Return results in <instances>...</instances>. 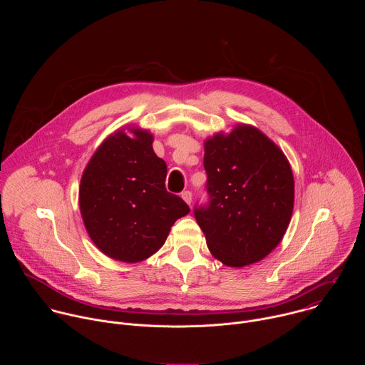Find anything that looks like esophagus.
<instances>
[{
	"label": "esophagus",
	"instance_id": "esophagus-1",
	"mask_svg": "<svg viewBox=\"0 0 365 365\" xmlns=\"http://www.w3.org/2000/svg\"><path fill=\"white\" fill-rule=\"evenodd\" d=\"M182 199H183L187 205H192V192L185 190V192L182 193Z\"/></svg>",
	"mask_w": 365,
	"mask_h": 365
}]
</instances>
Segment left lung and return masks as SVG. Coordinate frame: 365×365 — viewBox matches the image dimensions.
I'll return each instance as SVG.
<instances>
[{"mask_svg": "<svg viewBox=\"0 0 365 365\" xmlns=\"http://www.w3.org/2000/svg\"><path fill=\"white\" fill-rule=\"evenodd\" d=\"M210 205L195 210L211 254L228 267L267 257L283 240L294 179L282 148L254 125L237 124L203 143Z\"/></svg>", "mask_w": 365, "mask_h": 365, "instance_id": "1", "label": "left lung"}]
</instances>
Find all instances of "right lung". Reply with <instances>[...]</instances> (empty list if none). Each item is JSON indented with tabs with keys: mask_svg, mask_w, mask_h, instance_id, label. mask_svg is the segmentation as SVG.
Returning a JSON list of instances; mask_svg holds the SVG:
<instances>
[{
	"mask_svg": "<svg viewBox=\"0 0 365 365\" xmlns=\"http://www.w3.org/2000/svg\"><path fill=\"white\" fill-rule=\"evenodd\" d=\"M148 130L128 125L103 140L79 186V210L92 242L123 263L158 252L172 225L189 214L185 200L165 186L168 166L153 150Z\"/></svg>",
	"mask_w": 365,
	"mask_h": 365,
	"instance_id": "add662e5",
	"label": "right lung"
}]
</instances>
